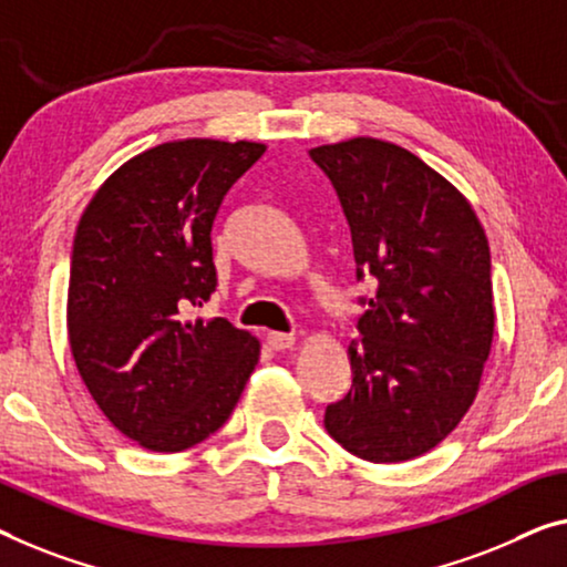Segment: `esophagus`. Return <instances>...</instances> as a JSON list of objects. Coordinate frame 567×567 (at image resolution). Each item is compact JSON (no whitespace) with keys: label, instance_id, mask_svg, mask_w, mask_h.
I'll list each match as a JSON object with an SVG mask.
<instances>
[{"label":"esophagus","instance_id":"1","mask_svg":"<svg viewBox=\"0 0 567 567\" xmlns=\"http://www.w3.org/2000/svg\"><path fill=\"white\" fill-rule=\"evenodd\" d=\"M267 343H269V349L285 351V349H290V346L295 343V336L292 333H280V331H269L267 333Z\"/></svg>","mask_w":567,"mask_h":567}]
</instances>
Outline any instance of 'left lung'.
<instances>
[{
	"label": "left lung",
	"mask_w": 567,
	"mask_h": 567,
	"mask_svg": "<svg viewBox=\"0 0 567 567\" xmlns=\"http://www.w3.org/2000/svg\"><path fill=\"white\" fill-rule=\"evenodd\" d=\"M351 229L364 316L351 341L353 384L326 430L371 463L435 447L478 392L494 338L492 255L471 203L412 152L357 137L310 150Z\"/></svg>",
	"instance_id": "obj_1"
}]
</instances>
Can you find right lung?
<instances>
[{
	"instance_id": "1",
	"label": "right lung",
	"mask_w": 567,
	"mask_h": 567,
	"mask_svg": "<svg viewBox=\"0 0 567 567\" xmlns=\"http://www.w3.org/2000/svg\"><path fill=\"white\" fill-rule=\"evenodd\" d=\"M259 142H165L124 163L83 210L68 341L99 410L130 441L177 453L214 435L259 361L226 318L190 320L216 290L210 229Z\"/></svg>"
}]
</instances>
